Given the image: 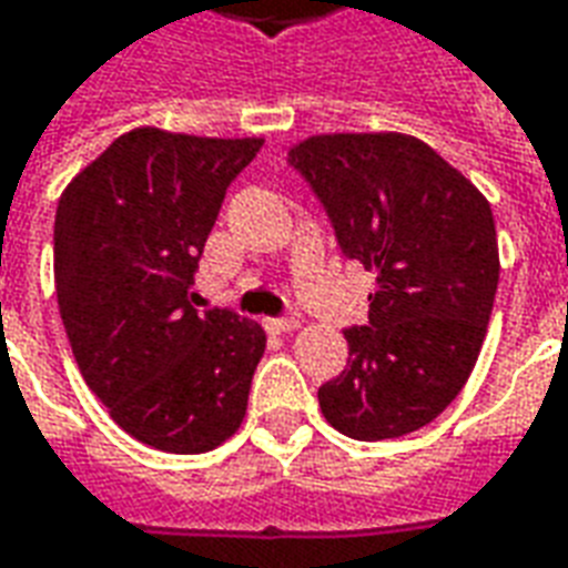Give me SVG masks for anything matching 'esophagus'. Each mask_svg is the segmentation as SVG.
Returning <instances> with one entry per match:
<instances>
[{
    "instance_id": "1",
    "label": "esophagus",
    "mask_w": 568,
    "mask_h": 568,
    "mask_svg": "<svg viewBox=\"0 0 568 568\" xmlns=\"http://www.w3.org/2000/svg\"><path fill=\"white\" fill-rule=\"evenodd\" d=\"M267 328H271L273 334H292L301 328V322L297 320H271L267 322Z\"/></svg>"
}]
</instances>
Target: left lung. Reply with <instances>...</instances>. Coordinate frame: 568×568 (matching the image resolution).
Instances as JSON below:
<instances>
[{"label":"left lung","instance_id":"1","mask_svg":"<svg viewBox=\"0 0 568 568\" xmlns=\"http://www.w3.org/2000/svg\"><path fill=\"white\" fill-rule=\"evenodd\" d=\"M332 215L346 258L374 273L368 325L320 389L322 417L356 440L402 438L463 393L499 285L489 200L407 133H320L288 149Z\"/></svg>","mask_w":568,"mask_h":568}]
</instances>
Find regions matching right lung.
Returning <instances> with one entry per match:
<instances>
[{
  "mask_svg": "<svg viewBox=\"0 0 568 568\" xmlns=\"http://www.w3.org/2000/svg\"><path fill=\"white\" fill-rule=\"evenodd\" d=\"M264 145L136 128L60 194L54 285L84 383L130 438L206 453L246 417L258 322L197 313L191 288L227 185Z\"/></svg>",
  "mask_w": 568,
  "mask_h": 568,
  "instance_id": "right-lung-1",
  "label": "right lung"
}]
</instances>
